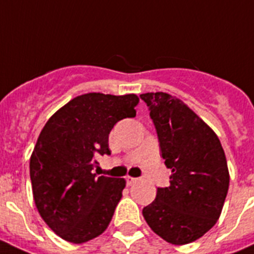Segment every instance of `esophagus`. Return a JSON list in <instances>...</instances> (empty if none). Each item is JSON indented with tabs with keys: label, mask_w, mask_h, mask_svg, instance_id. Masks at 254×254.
<instances>
[{
	"label": "esophagus",
	"mask_w": 254,
	"mask_h": 254,
	"mask_svg": "<svg viewBox=\"0 0 254 254\" xmlns=\"http://www.w3.org/2000/svg\"><path fill=\"white\" fill-rule=\"evenodd\" d=\"M126 181H127V185L131 186L132 184L136 183L137 179H136V178H132V176H127V178H126Z\"/></svg>",
	"instance_id": "1"
}]
</instances>
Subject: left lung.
<instances>
[{
  "label": "left lung",
  "instance_id": "left-lung-1",
  "mask_svg": "<svg viewBox=\"0 0 254 254\" xmlns=\"http://www.w3.org/2000/svg\"><path fill=\"white\" fill-rule=\"evenodd\" d=\"M150 108L170 186L159 188L143 218L164 241L191 243L219 219L229 188L227 159L215 132L181 99L164 92L139 95Z\"/></svg>",
  "mask_w": 254,
  "mask_h": 254
}]
</instances>
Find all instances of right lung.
<instances>
[{
  "label": "right lung",
  "instance_id": "obj_1",
  "mask_svg": "<svg viewBox=\"0 0 254 254\" xmlns=\"http://www.w3.org/2000/svg\"><path fill=\"white\" fill-rule=\"evenodd\" d=\"M136 94L87 93L49 118L30 157L35 205L55 234L80 244L101 236L122 197L125 179L92 173L94 156L111 155L118 121L136 116Z\"/></svg>",
  "mask_w": 254,
  "mask_h": 254
}]
</instances>
